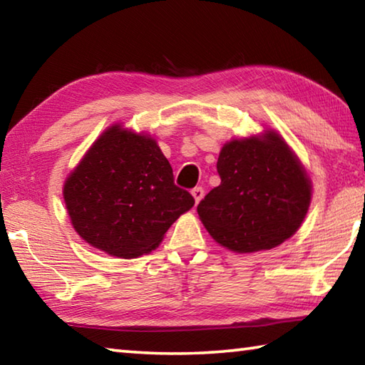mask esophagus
Returning a JSON list of instances; mask_svg holds the SVG:
<instances>
[{
  "mask_svg": "<svg viewBox=\"0 0 365 365\" xmlns=\"http://www.w3.org/2000/svg\"><path fill=\"white\" fill-rule=\"evenodd\" d=\"M191 195H193L195 202L197 205V202L202 200V196H205V190H202V187H196V188L191 190Z\"/></svg>",
  "mask_w": 365,
  "mask_h": 365,
  "instance_id": "obj_1",
  "label": "esophagus"
}]
</instances>
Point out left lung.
I'll list each match as a JSON object with an SVG mask.
<instances>
[{"label":"left lung","instance_id":"left-lung-1","mask_svg":"<svg viewBox=\"0 0 365 365\" xmlns=\"http://www.w3.org/2000/svg\"><path fill=\"white\" fill-rule=\"evenodd\" d=\"M220 185L197 205L215 242L237 252L272 250L298 230L311 202V182L275 132L233 140L219 154Z\"/></svg>","mask_w":365,"mask_h":365}]
</instances>
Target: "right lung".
Here are the masks:
<instances>
[{
	"mask_svg": "<svg viewBox=\"0 0 365 365\" xmlns=\"http://www.w3.org/2000/svg\"><path fill=\"white\" fill-rule=\"evenodd\" d=\"M64 201L86 243L127 259L158 248L169 227L195 205L174 183L156 141L120 125L91 145L66 180Z\"/></svg>",
	"mask_w": 365,
	"mask_h": 365,
	"instance_id": "add662e5",
	"label": "right lung"
}]
</instances>
